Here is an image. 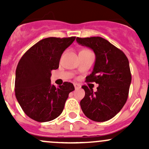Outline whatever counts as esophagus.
I'll list each match as a JSON object with an SVG mask.
<instances>
[{"label": "esophagus", "instance_id": "34e87169", "mask_svg": "<svg viewBox=\"0 0 149 149\" xmlns=\"http://www.w3.org/2000/svg\"><path fill=\"white\" fill-rule=\"evenodd\" d=\"M73 85H74V87H75V88H76V89H78V88H81V85H80V84L76 83V84H73Z\"/></svg>", "mask_w": 149, "mask_h": 149}]
</instances>
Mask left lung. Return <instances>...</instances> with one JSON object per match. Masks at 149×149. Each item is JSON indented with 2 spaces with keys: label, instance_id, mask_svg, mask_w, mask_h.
Segmentation results:
<instances>
[{
  "label": "left lung",
  "instance_id": "8db88e82",
  "mask_svg": "<svg viewBox=\"0 0 149 149\" xmlns=\"http://www.w3.org/2000/svg\"><path fill=\"white\" fill-rule=\"evenodd\" d=\"M76 41L94 51L95 64L86 81L99 84L96 92L87 86H82L85 97L81 107L91 120L107 121L121 110L127 100L131 83L128 59L123 51L102 37H77Z\"/></svg>",
  "mask_w": 149,
  "mask_h": 149
}]
</instances>
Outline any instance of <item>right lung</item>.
<instances>
[{"instance_id": "right-lung-1", "label": "right lung", "mask_w": 149, "mask_h": 149, "mask_svg": "<svg viewBox=\"0 0 149 149\" xmlns=\"http://www.w3.org/2000/svg\"><path fill=\"white\" fill-rule=\"evenodd\" d=\"M76 37H48L28 49L18 63L15 95L24 113L40 123L58 118L74 86L64 82L57 88L51 84V70L59 67L63 52Z\"/></svg>"}]
</instances>
